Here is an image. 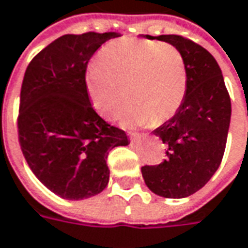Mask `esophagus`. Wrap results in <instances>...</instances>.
Masks as SVG:
<instances>
[{"mask_svg":"<svg viewBox=\"0 0 248 248\" xmlns=\"http://www.w3.org/2000/svg\"><path fill=\"white\" fill-rule=\"evenodd\" d=\"M145 139V135H139V134H129V140L131 142H142Z\"/></svg>","mask_w":248,"mask_h":248,"instance_id":"34e87169","label":"esophagus"}]
</instances>
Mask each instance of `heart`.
<instances>
[{
	"mask_svg": "<svg viewBox=\"0 0 248 248\" xmlns=\"http://www.w3.org/2000/svg\"><path fill=\"white\" fill-rule=\"evenodd\" d=\"M85 84L91 103L100 116L111 119L125 98L119 114L123 125H145L171 119L186 95V64L172 44L142 38H120L100 49Z\"/></svg>",
	"mask_w": 248,
	"mask_h": 248,
	"instance_id": "obj_1",
	"label": "heart"
}]
</instances>
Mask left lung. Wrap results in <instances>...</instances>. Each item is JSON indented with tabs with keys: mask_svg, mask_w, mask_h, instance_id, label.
<instances>
[{
	"mask_svg": "<svg viewBox=\"0 0 248 248\" xmlns=\"http://www.w3.org/2000/svg\"><path fill=\"white\" fill-rule=\"evenodd\" d=\"M156 40L172 44L182 53L187 84L181 108L153 131L167 145V158L140 170L153 193L182 199L202 189L222 161L232 113L231 98L218 63L205 48L176 34L158 35Z\"/></svg>",
	"mask_w": 248,
	"mask_h": 248,
	"instance_id": "8db88e82",
	"label": "left lung"
}]
</instances>
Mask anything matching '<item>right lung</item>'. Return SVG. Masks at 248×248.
I'll return each mask as SVG.
<instances>
[{"label":"right lung","instance_id":"right-lung-1","mask_svg":"<svg viewBox=\"0 0 248 248\" xmlns=\"http://www.w3.org/2000/svg\"><path fill=\"white\" fill-rule=\"evenodd\" d=\"M119 33L64 34L38 52L24 73L17 135L33 174L55 195L81 200L109 182L110 149L128 145L90 102L85 73L90 59Z\"/></svg>","mask_w":248,"mask_h":248}]
</instances>
